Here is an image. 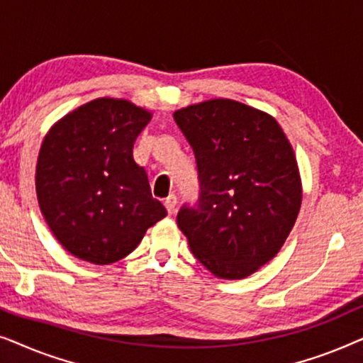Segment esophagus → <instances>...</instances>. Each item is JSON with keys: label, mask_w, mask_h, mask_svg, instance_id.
Here are the masks:
<instances>
[{"label": "esophagus", "mask_w": 363, "mask_h": 363, "mask_svg": "<svg viewBox=\"0 0 363 363\" xmlns=\"http://www.w3.org/2000/svg\"><path fill=\"white\" fill-rule=\"evenodd\" d=\"M165 208L170 215H173V211H175V208H177V196L175 195H170L168 198H165Z\"/></svg>", "instance_id": "obj_1"}]
</instances>
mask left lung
I'll return each instance as SVG.
<instances>
[{"mask_svg": "<svg viewBox=\"0 0 363 363\" xmlns=\"http://www.w3.org/2000/svg\"><path fill=\"white\" fill-rule=\"evenodd\" d=\"M201 195L177 216L191 252L220 279H245L284 245L302 203L297 160L269 113L231 99L178 108Z\"/></svg>", "mask_w": 363, "mask_h": 363, "instance_id": "8db88e82", "label": "left lung"}]
</instances>
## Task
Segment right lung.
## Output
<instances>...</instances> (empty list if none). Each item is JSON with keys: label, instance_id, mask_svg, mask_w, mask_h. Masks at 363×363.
I'll list each match as a JSON object with an SVG mask.
<instances>
[{"label": "right lung", "instance_id": "obj_1", "mask_svg": "<svg viewBox=\"0 0 363 363\" xmlns=\"http://www.w3.org/2000/svg\"><path fill=\"white\" fill-rule=\"evenodd\" d=\"M150 118L152 112L125 99L99 97L59 118L44 137L39 208L56 240L79 259L117 262L167 216L133 160V142Z\"/></svg>", "mask_w": 363, "mask_h": 363}]
</instances>
